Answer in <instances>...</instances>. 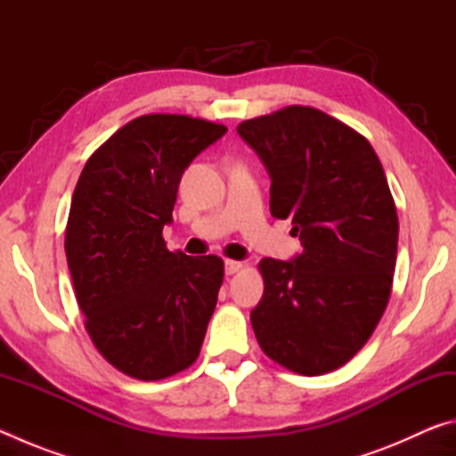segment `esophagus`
Wrapping results in <instances>:
<instances>
[{
  "label": "esophagus",
  "mask_w": 456,
  "mask_h": 456,
  "mask_svg": "<svg viewBox=\"0 0 456 456\" xmlns=\"http://www.w3.org/2000/svg\"><path fill=\"white\" fill-rule=\"evenodd\" d=\"M239 269H243L241 261H235V259H227V261H225V273H227V275L237 273Z\"/></svg>",
  "instance_id": "34e87169"
}]
</instances>
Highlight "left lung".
<instances>
[{
    "mask_svg": "<svg viewBox=\"0 0 456 456\" xmlns=\"http://www.w3.org/2000/svg\"><path fill=\"white\" fill-rule=\"evenodd\" d=\"M275 219H291L302 253L264 257V297L251 312L269 358L304 376L344 366L372 336L390 299L398 215L380 159L364 136L312 106L245 120Z\"/></svg>",
    "mask_w": 456,
    "mask_h": 456,
    "instance_id": "8db88e82",
    "label": "left lung"
}]
</instances>
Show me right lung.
<instances>
[{
  "mask_svg": "<svg viewBox=\"0 0 456 456\" xmlns=\"http://www.w3.org/2000/svg\"><path fill=\"white\" fill-rule=\"evenodd\" d=\"M227 126L144 114L84 165L66 225V257L84 326L102 358L136 380L197 360L223 283V259L168 251L181 176Z\"/></svg>",
  "mask_w": 456,
  "mask_h": 456,
  "instance_id": "obj_1",
  "label": "right lung"
}]
</instances>
